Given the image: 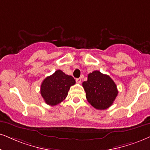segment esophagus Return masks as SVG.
<instances>
[{"mask_svg": "<svg viewBox=\"0 0 150 150\" xmlns=\"http://www.w3.org/2000/svg\"><path fill=\"white\" fill-rule=\"evenodd\" d=\"M81 78H77V79H76V82L77 83V84H81Z\"/></svg>", "mask_w": 150, "mask_h": 150, "instance_id": "34e87169", "label": "esophagus"}]
</instances>
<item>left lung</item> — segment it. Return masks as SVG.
<instances>
[{
    "label": "left lung",
    "mask_w": 150,
    "mask_h": 150,
    "mask_svg": "<svg viewBox=\"0 0 150 150\" xmlns=\"http://www.w3.org/2000/svg\"><path fill=\"white\" fill-rule=\"evenodd\" d=\"M82 86L87 100L96 109L104 110L111 107L118 93L113 79L98 71L89 73Z\"/></svg>",
    "instance_id": "obj_1"
}]
</instances>
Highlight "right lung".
Instances as JSON below:
<instances>
[{
    "instance_id": "1",
    "label": "right lung",
    "mask_w": 150,
    "mask_h": 150,
    "mask_svg": "<svg viewBox=\"0 0 150 150\" xmlns=\"http://www.w3.org/2000/svg\"><path fill=\"white\" fill-rule=\"evenodd\" d=\"M75 84L71 75L57 70L50 76L45 77L41 85V95L46 104L55 106L67 97L70 88Z\"/></svg>"
}]
</instances>
